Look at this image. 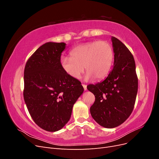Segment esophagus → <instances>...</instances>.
<instances>
[{"label": "esophagus", "instance_id": "obj_1", "mask_svg": "<svg viewBox=\"0 0 159 159\" xmlns=\"http://www.w3.org/2000/svg\"><path fill=\"white\" fill-rule=\"evenodd\" d=\"M82 86H83V88H84V89L85 91L87 90V85H85V84H82Z\"/></svg>", "mask_w": 159, "mask_h": 159}]
</instances>
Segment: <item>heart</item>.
<instances>
[{
  "label": "heart",
  "mask_w": 159,
  "mask_h": 159,
  "mask_svg": "<svg viewBox=\"0 0 159 159\" xmlns=\"http://www.w3.org/2000/svg\"><path fill=\"white\" fill-rule=\"evenodd\" d=\"M71 57L60 59L65 73L71 78L78 80L85 68L88 72L85 80L105 78L111 68L114 57L113 48L109 42L95 41L77 46L70 52Z\"/></svg>",
  "instance_id": "obj_1"
}]
</instances>
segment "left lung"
<instances>
[{
    "instance_id": "left-lung-1",
    "label": "left lung",
    "mask_w": 159,
    "mask_h": 159,
    "mask_svg": "<svg viewBox=\"0 0 159 159\" xmlns=\"http://www.w3.org/2000/svg\"><path fill=\"white\" fill-rule=\"evenodd\" d=\"M113 68L102 82L87 86L95 95L90 107L91 116L99 125L115 128L131 114L138 90L135 62L131 52L115 37H111Z\"/></svg>"
}]
</instances>
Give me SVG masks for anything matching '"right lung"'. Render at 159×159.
<instances>
[{
    "mask_svg": "<svg viewBox=\"0 0 159 159\" xmlns=\"http://www.w3.org/2000/svg\"><path fill=\"white\" fill-rule=\"evenodd\" d=\"M66 44L47 42L26 62L24 72V99L37 125L50 132L63 128L72 108L84 92L81 82L71 78L60 65Z\"/></svg>",
    "mask_w": 159,
    "mask_h": 159,
    "instance_id": "obj_1",
    "label": "right lung"
}]
</instances>
